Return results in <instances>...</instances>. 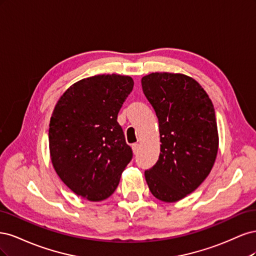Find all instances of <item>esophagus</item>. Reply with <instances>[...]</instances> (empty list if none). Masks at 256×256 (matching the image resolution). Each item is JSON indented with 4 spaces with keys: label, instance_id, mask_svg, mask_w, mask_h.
<instances>
[{
    "label": "esophagus",
    "instance_id": "esophagus-1",
    "mask_svg": "<svg viewBox=\"0 0 256 256\" xmlns=\"http://www.w3.org/2000/svg\"><path fill=\"white\" fill-rule=\"evenodd\" d=\"M132 150H134V154H136L138 152V144H134L132 145Z\"/></svg>",
    "mask_w": 256,
    "mask_h": 256
}]
</instances>
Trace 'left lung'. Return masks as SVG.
<instances>
[{"label": "left lung", "mask_w": 256, "mask_h": 256, "mask_svg": "<svg viewBox=\"0 0 256 256\" xmlns=\"http://www.w3.org/2000/svg\"><path fill=\"white\" fill-rule=\"evenodd\" d=\"M145 97L159 122L160 154L145 171L152 194L166 203L194 191L210 173L219 136L214 104L188 76L152 72L142 78Z\"/></svg>", "instance_id": "1"}]
</instances>
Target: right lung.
Wrapping results in <instances>:
<instances>
[{"label":"right lung","mask_w":256,"mask_h":256,"mask_svg":"<svg viewBox=\"0 0 256 256\" xmlns=\"http://www.w3.org/2000/svg\"><path fill=\"white\" fill-rule=\"evenodd\" d=\"M134 84L128 76H90L72 85L53 110L49 125L53 168L69 189L92 202L113 194L132 159L118 114Z\"/></svg>","instance_id":"1"}]
</instances>
